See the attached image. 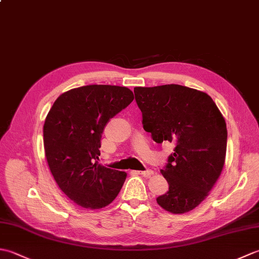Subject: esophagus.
<instances>
[{
	"instance_id": "1",
	"label": "esophagus",
	"mask_w": 259,
	"mask_h": 259,
	"mask_svg": "<svg viewBox=\"0 0 259 259\" xmlns=\"http://www.w3.org/2000/svg\"><path fill=\"white\" fill-rule=\"evenodd\" d=\"M137 174L142 175L144 177H150V176L153 175V171L152 170H146V171H137Z\"/></svg>"
}]
</instances>
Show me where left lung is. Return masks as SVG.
<instances>
[{
    "instance_id": "obj_1",
    "label": "left lung",
    "mask_w": 259,
    "mask_h": 259,
    "mask_svg": "<svg viewBox=\"0 0 259 259\" xmlns=\"http://www.w3.org/2000/svg\"><path fill=\"white\" fill-rule=\"evenodd\" d=\"M142 125L153 141L174 142L161 174L169 190L157 202L185 213L206 199L221 176L227 148L226 122L207 93L179 84L135 88Z\"/></svg>"
}]
</instances>
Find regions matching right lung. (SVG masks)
Returning a JSON list of instances; mask_svg holds the SVG:
<instances>
[{
    "label": "right lung",
    "instance_id": "obj_1",
    "mask_svg": "<svg viewBox=\"0 0 259 259\" xmlns=\"http://www.w3.org/2000/svg\"><path fill=\"white\" fill-rule=\"evenodd\" d=\"M135 99L125 87L91 84L62 93L43 125L47 161L64 195L87 209H100L118 196L126 172L98 162L108 121Z\"/></svg>",
    "mask_w": 259,
    "mask_h": 259
}]
</instances>
